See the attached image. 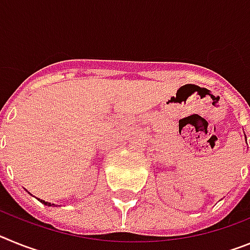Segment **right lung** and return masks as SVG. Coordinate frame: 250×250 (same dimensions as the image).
<instances>
[{
  "label": "right lung",
  "instance_id": "right-lung-1",
  "mask_svg": "<svg viewBox=\"0 0 250 250\" xmlns=\"http://www.w3.org/2000/svg\"><path fill=\"white\" fill-rule=\"evenodd\" d=\"M40 200V199H39ZM40 202L42 203V204H45L46 207H55V204H51V203H48V202H45V200H40Z\"/></svg>",
  "mask_w": 250,
  "mask_h": 250
}]
</instances>
